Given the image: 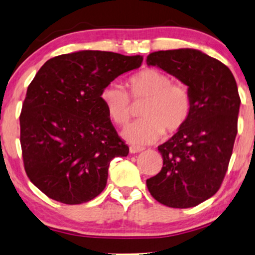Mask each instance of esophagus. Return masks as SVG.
<instances>
[{
    "label": "esophagus",
    "mask_w": 255,
    "mask_h": 255,
    "mask_svg": "<svg viewBox=\"0 0 255 255\" xmlns=\"http://www.w3.org/2000/svg\"><path fill=\"white\" fill-rule=\"evenodd\" d=\"M141 151H144V148L142 147H139V146H130V153L131 154H134V153H139V152H141Z\"/></svg>",
    "instance_id": "1"
}]
</instances>
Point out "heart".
<instances>
[{
	"label": "heart",
	"mask_w": 255,
	"mask_h": 255,
	"mask_svg": "<svg viewBox=\"0 0 255 255\" xmlns=\"http://www.w3.org/2000/svg\"><path fill=\"white\" fill-rule=\"evenodd\" d=\"M134 102L145 101L142 120L124 128L122 134L134 145H146L158 140L166 131L173 134L187 123L191 113V99L186 87L172 83V78L155 68L142 69L128 81ZM101 100L108 116L115 124L125 125L132 115L131 100L123 87L117 83L103 89Z\"/></svg>",
	"instance_id": "heart-1"
}]
</instances>
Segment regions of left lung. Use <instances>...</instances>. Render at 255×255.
<instances>
[{
    "mask_svg": "<svg viewBox=\"0 0 255 255\" xmlns=\"http://www.w3.org/2000/svg\"><path fill=\"white\" fill-rule=\"evenodd\" d=\"M188 87L187 123L158 149L160 173L146 180L148 191L170 208H191L217 193L238 132L240 97L235 76L217 59L194 48L153 52L146 59Z\"/></svg>",
    "mask_w": 255,
    "mask_h": 255,
    "instance_id": "1",
    "label": "left lung"
}]
</instances>
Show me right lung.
<instances>
[{
	"instance_id": "1",
	"label": "right lung",
	"mask_w": 255,
	"mask_h": 255,
	"mask_svg": "<svg viewBox=\"0 0 255 255\" xmlns=\"http://www.w3.org/2000/svg\"><path fill=\"white\" fill-rule=\"evenodd\" d=\"M141 55L78 51L47 60L27 87L19 117L26 175L52 200L86 203L102 193L115 156H127L101 100Z\"/></svg>"
}]
</instances>
